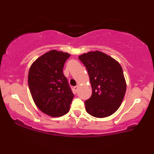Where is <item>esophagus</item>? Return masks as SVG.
I'll return each instance as SVG.
<instances>
[{"label": "esophagus", "mask_w": 154, "mask_h": 154, "mask_svg": "<svg viewBox=\"0 0 154 154\" xmlns=\"http://www.w3.org/2000/svg\"><path fill=\"white\" fill-rule=\"evenodd\" d=\"M78 89H79V86L78 85L75 86V87H74V91H75L76 93H77V91H78Z\"/></svg>", "instance_id": "esophagus-1"}]
</instances>
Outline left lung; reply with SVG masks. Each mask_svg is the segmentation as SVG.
<instances>
[{
	"mask_svg": "<svg viewBox=\"0 0 154 154\" xmlns=\"http://www.w3.org/2000/svg\"><path fill=\"white\" fill-rule=\"evenodd\" d=\"M87 69L92 95L85 102L86 111L97 118L107 117L121 106L127 84L121 65L109 55L98 51L79 56Z\"/></svg>",
	"mask_w": 154,
	"mask_h": 154,
	"instance_id": "1",
	"label": "left lung"
}]
</instances>
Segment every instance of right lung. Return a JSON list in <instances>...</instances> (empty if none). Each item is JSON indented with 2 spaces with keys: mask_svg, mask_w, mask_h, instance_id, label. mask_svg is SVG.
<instances>
[{
  "mask_svg": "<svg viewBox=\"0 0 154 154\" xmlns=\"http://www.w3.org/2000/svg\"><path fill=\"white\" fill-rule=\"evenodd\" d=\"M68 53L51 50L32 63L28 85L35 105L44 114L59 117L69 112L74 94L63 73Z\"/></svg>",
  "mask_w": 154,
  "mask_h": 154,
  "instance_id": "right-lung-1",
  "label": "right lung"
}]
</instances>
